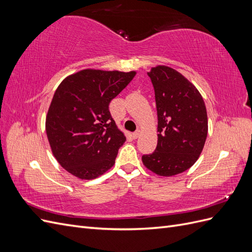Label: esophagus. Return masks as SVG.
Listing matches in <instances>:
<instances>
[{"label": "esophagus", "mask_w": 252, "mask_h": 252, "mask_svg": "<svg viewBox=\"0 0 252 252\" xmlns=\"http://www.w3.org/2000/svg\"><path fill=\"white\" fill-rule=\"evenodd\" d=\"M139 135H140V130H136V131H134V132L132 133L133 139H138Z\"/></svg>", "instance_id": "34e87169"}]
</instances>
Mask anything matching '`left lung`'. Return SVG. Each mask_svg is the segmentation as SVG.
<instances>
[{
  "mask_svg": "<svg viewBox=\"0 0 252 252\" xmlns=\"http://www.w3.org/2000/svg\"><path fill=\"white\" fill-rule=\"evenodd\" d=\"M155 88L158 145L142 157L147 169L172 177L199 158L208 133L207 111L199 90L173 68L158 65L147 72Z\"/></svg>",
  "mask_w": 252,
  "mask_h": 252,
  "instance_id": "8db88e82",
  "label": "left lung"
}]
</instances>
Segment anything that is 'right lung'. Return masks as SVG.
I'll return each mask as SVG.
<instances>
[{"mask_svg":"<svg viewBox=\"0 0 252 252\" xmlns=\"http://www.w3.org/2000/svg\"><path fill=\"white\" fill-rule=\"evenodd\" d=\"M135 73L84 69L68 75L57 88L46 133L53 157L74 177L94 180L113 166L126 136L108 106Z\"/></svg>","mask_w":252,"mask_h":252,"instance_id":"obj_1","label":"right lung"}]
</instances>
